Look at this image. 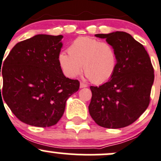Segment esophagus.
<instances>
[{
    "mask_svg": "<svg viewBox=\"0 0 161 161\" xmlns=\"http://www.w3.org/2000/svg\"><path fill=\"white\" fill-rule=\"evenodd\" d=\"M87 85L86 84H84V83L83 82H80V88H84V87H87Z\"/></svg>",
    "mask_w": 161,
    "mask_h": 161,
    "instance_id": "34e87169",
    "label": "esophagus"
}]
</instances>
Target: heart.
I'll list each match as a JSON object with an SVG mask.
<instances>
[{"instance_id":"obj_1","label":"heart","mask_w":161,"mask_h":161,"mask_svg":"<svg viewBox=\"0 0 161 161\" xmlns=\"http://www.w3.org/2000/svg\"><path fill=\"white\" fill-rule=\"evenodd\" d=\"M67 51L58 55V63L64 74L69 78L77 77L83 69L86 77L93 83L102 84L114 73L117 52L108 42L91 37H79L72 41Z\"/></svg>"}]
</instances>
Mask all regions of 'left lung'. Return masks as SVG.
Returning a JSON list of instances; mask_svg holds the SVG:
<instances>
[{"mask_svg":"<svg viewBox=\"0 0 161 161\" xmlns=\"http://www.w3.org/2000/svg\"><path fill=\"white\" fill-rule=\"evenodd\" d=\"M115 48L117 64L110 80L91 86L89 113L96 124L105 128L127 127L147 108L154 71L147 52L141 43L124 31L97 34Z\"/></svg>","mask_w":161,"mask_h":161,"instance_id":"1","label":"left lung"}]
</instances>
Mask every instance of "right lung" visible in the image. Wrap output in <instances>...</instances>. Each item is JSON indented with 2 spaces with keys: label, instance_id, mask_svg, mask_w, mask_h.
<instances>
[{
  "label": "right lung",
  "instance_id": "1",
  "mask_svg": "<svg viewBox=\"0 0 161 161\" xmlns=\"http://www.w3.org/2000/svg\"><path fill=\"white\" fill-rule=\"evenodd\" d=\"M62 38V35L37 34L20 41L3 64L1 99L20 121L29 125L56 124L67 100L80 87L78 80L64 75L58 63Z\"/></svg>",
  "mask_w": 161,
  "mask_h": 161
}]
</instances>
